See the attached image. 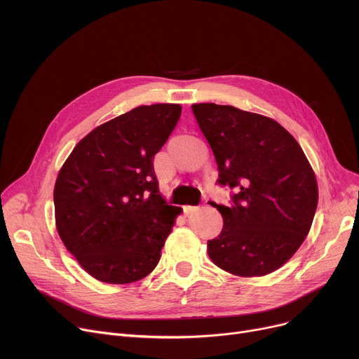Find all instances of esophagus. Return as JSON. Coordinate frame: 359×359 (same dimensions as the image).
Segmentation results:
<instances>
[{
  "label": "esophagus",
  "instance_id": "esophagus-1",
  "mask_svg": "<svg viewBox=\"0 0 359 359\" xmlns=\"http://www.w3.org/2000/svg\"><path fill=\"white\" fill-rule=\"evenodd\" d=\"M183 211H184V214H186V215H191V214H194V212H196V211H198V206H191V205H186L184 208H183Z\"/></svg>",
  "mask_w": 359,
  "mask_h": 359
}]
</instances>
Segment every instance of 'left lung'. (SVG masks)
Wrapping results in <instances>:
<instances>
[{"mask_svg": "<svg viewBox=\"0 0 359 359\" xmlns=\"http://www.w3.org/2000/svg\"><path fill=\"white\" fill-rule=\"evenodd\" d=\"M218 165L229 205L208 240L215 265L238 276L268 275L298 250L317 208V182L299 144L273 119L215 103L192 104Z\"/></svg>", "mask_w": 359, "mask_h": 359, "instance_id": "left-lung-1", "label": "left lung"}]
</instances>
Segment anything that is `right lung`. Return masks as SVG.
I'll list each match as a JSON object with an SVG mask.
<instances>
[{"label": "right lung", "instance_id": "right-lung-1", "mask_svg": "<svg viewBox=\"0 0 359 359\" xmlns=\"http://www.w3.org/2000/svg\"><path fill=\"white\" fill-rule=\"evenodd\" d=\"M179 104L140 106L84 137L53 189L56 230L84 271L106 284L147 276L179 206L158 195L153 158L176 128Z\"/></svg>", "mask_w": 359, "mask_h": 359}]
</instances>
